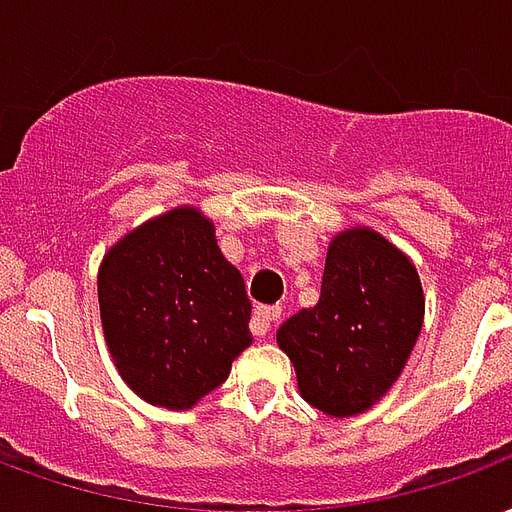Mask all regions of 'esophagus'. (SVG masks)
Instances as JSON below:
<instances>
[{"label":"esophagus","mask_w":512,"mask_h":512,"mask_svg":"<svg viewBox=\"0 0 512 512\" xmlns=\"http://www.w3.org/2000/svg\"><path fill=\"white\" fill-rule=\"evenodd\" d=\"M279 314H282L279 306H257L255 314H252V333L255 336H268L271 325L279 320Z\"/></svg>","instance_id":"obj_1"}]
</instances>
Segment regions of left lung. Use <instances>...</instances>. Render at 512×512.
I'll use <instances>...</instances> for the list:
<instances>
[{"instance_id":"1","label":"left lung","mask_w":512,"mask_h":512,"mask_svg":"<svg viewBox=\"0 0 512 512\" xmlns=\"http://www.w3.org/2000/svg\"><path fill=\"white\" fill-rule=\"evenodd\" d=\"M423 312L410 257L369 227H352L328 246L320 301L293 314L276 342L293 361L301 396L331 418H350L399 380Z\"/></svg>"}]
</instances>
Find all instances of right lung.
<instances>
[{
    "instance_id": "right-lung-1",
    "label": "right lung",
    "mask_w": 512,
    "mask_h": 512,
    "mask_svg": "<svg viewBox=\"0 0 512 512\" xmlns=\"http://www.w3.org/2000/svg\"><path fill=\"white\" fill-rule=\"evenodd\" d=\"M97 295L121 380L157 407L189 410L252 344L244 276L222 255L211 219L192 206L149 219L113 244Z\"/></svg>"
}]
</instances>
